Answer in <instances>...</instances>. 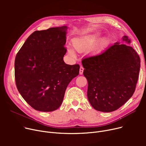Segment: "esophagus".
I'll use <instances>...</instances> for the list:
<instances>
[{
	"mask_svg": "<svg viewBox=\"0 0 146 146\" xmlns=\"http://www.w3.org/2000/svg\"><path fill=\"white\" fill-rule=\"evenodd\" d=\"M83 70H84V68L83 67H80V70H79V74H83Z\"/></svg>",
	"mask_w": 146,
	"mask_h": 146,
	"instance_id": "34e87169",
	"label": "esophagus"
}]
</instances>
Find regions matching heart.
<instances>
[{
    "instance_id": "obj_1",
    "label": "heart",
    "mask_w": 146,
    "mask_h": 146,
    "mask_svg": "<svg viewBox=\"0 0 146 146\" xmlns=\"http://www.w3.org/2000/svg\"><path fill=\"white\" fill-rule=\"evenodd\" d=\"M101 36L100 33H96L75 37L72 40L73 47L80 53L88 52L92 50L93 54H98L108 47L110 44L108 37L101 38ZM67 52L70 56L75 55L74 49L70 47H67Z\"/></svg>"
}]
</instances>
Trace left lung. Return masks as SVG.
<instances>
[{
	"label": "left lung",
	"mask_w": 146,
	"mask_h": 146,
	"mask_svg": "<svg viewBox=\"0 0 146 146\" xmlns=\"http://www.w3.org/2000/svg\"><path fill=\"white\" fill-rule=\"evenodd\" d=\"M122 40L131 42L125 35ZM82 63L88 82V98L95 110L114 111L133 96L140 58L132 47L117 42L101 54L83 59Z\"/></svg>",
	"instance_id": "8db88e82"
}]
</instances>
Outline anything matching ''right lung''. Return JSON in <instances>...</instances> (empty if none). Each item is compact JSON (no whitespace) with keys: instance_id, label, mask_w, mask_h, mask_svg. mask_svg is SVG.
<instances>
[{"instance_id":"obj_1","label":"right lung","mask_w":146,"mask_h":146,"mask_svg":"<svg viewBox=\"0 0 146 146\" xmlns=\"http://www.w3.org/2000/svg\"><path fill=\"white\" fill-rule=\"evenodd\" d=\"M67 26L36 31L17 53L15 77L17 89L35 110L51 112L63 101L66 89L79 73V64L64 63Z\"/></svg>"}]
</instances>
